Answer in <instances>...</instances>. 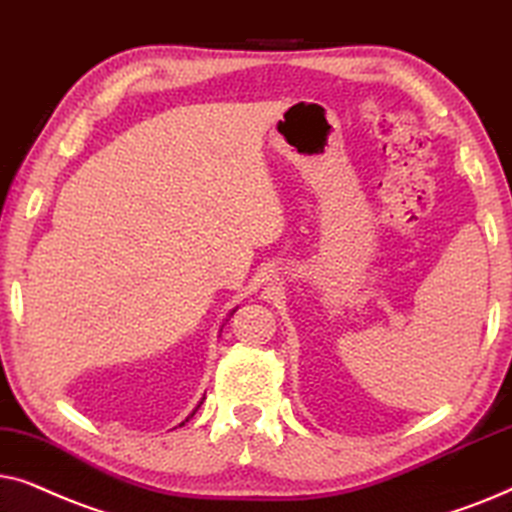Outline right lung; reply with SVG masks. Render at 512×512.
Returning <instances> with one entry per match:
<instances>
[{
	"label": "right lung",
	"mask_w": 512,
	"mask_h": 512,
	"mask_svg": "<svg viewBox=\"0 0 512 512\" xmlns=\"http://www.w3.org/2000/svg\"><path fill=\"white\" fill-rule=\"evenodd\" d=\"M199 407H201V405H199ZM194 412H196V410H194ZM192 417H194V414H192Z\"/></svg>",
	"instance_id": "right-lung-1"
}]
</instances>
